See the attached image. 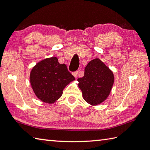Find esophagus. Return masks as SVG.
Instances as JSON below:
<instances>
[{"instance_id":"esophagus-1","label":"esophagus","mask_w":150,"mask_h":150,"mask_svg":"<svg viewBox=\"0 0 150 150\" xmlns=\"http://www.w3.org/2000/svg\"><path fill=\"white\" fill-rule=\"evenodd\" d=\"M73 75H74V77L75 78H77V75H78V71H75V72H73Z\"/></svg>"}]
</instances>
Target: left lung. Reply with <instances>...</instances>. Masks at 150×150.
I'll return each instance as SVG.
<instances>
[{
	"mask_svg": "<svg viewBox=\"0 0 150 150\" xmlns=\"http://www.w3.org/2000/svg\"><path fill=\"white\" fill-rule=\"evenodd\" d=\"M83 99L96 105L105 100L112 88L114 77L111 71L99 59H93L85 68L83 77L78 78Z\"/></svg>",
	"mask_w": 150,
	"mask_h": 150,
	"instance_id": "obj_1",
	"label": "left lung"
}]
</instances>
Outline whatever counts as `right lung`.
I'll return each instance as SVG.
<instances>
[{"label": "right lung", "instance_id": "obj_1", "mask_svg": "<svg viewBox=\"0 0 150 150\" xmlns=\"http://www.w3.org/2000/svg\"><path fill=\"white\" fill-rule=\"evenodd\" d=\"M75 79L65 64H60L57 57L44 59L30 72V81L35 95L42 101L55 102L63 94L67 85Z\"/></svg>", "mask_w": 150, "mask_h": 150}]
</instances>
